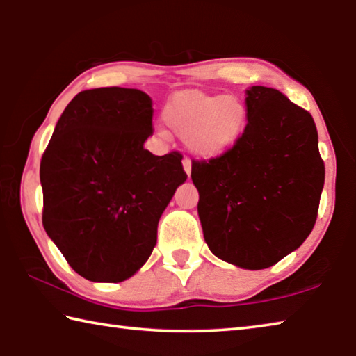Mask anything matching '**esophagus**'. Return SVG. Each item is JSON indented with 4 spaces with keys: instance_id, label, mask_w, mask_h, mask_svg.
Instances as JSON below:
<instances>
[{
    "instance_id": "1",
    "label": "esophagus",
    "mask_w": 356,
    "mask_h": 356,
    "mask_svg": "<svg viewBox=\"0 0 356 356\" xmlns=\"http://www.w3.org/2000/svg\"><path fill=\"white\" fill-rule=\"evenodd\" d=\"M182 165H184L185 174L190 177V174H191V161H190L188 159H184V160H182Z\"/></svg>"
}]
</instances>
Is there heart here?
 Returning <instances> with one entry per match:
<instances>
[{
  "label": "heart",
  "mask_w": 356,
  "mask_h": 356,
  "mask_svg": "<svg viewBox=\"0 0 356 356\" xmlns=\"http://www.w3.org/2000/svg\"><path fill=\"white\" fill-rule=\"evenodd\" d=\"M245 106L234 95L182 91L168 100L163 119L174 135L197 159L212 160L226 154L242 135Z\"/></svg>",
  "instance_id": "heart-1"
}]
</instances>
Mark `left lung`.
<instances>
[{
	"label": "left lung",
	"instance_id": "obj_1",
	"mask_svg": "<svg viewBox=\"0 0 356 356\" xmlns=\"http://www.w3.org/2000/svg\"><path fill=\"white\" fill-rule=\"evenodd\" d=\"M246 127L216 159L195 161L204 240L221 261L246 270L272 267L316 225L325 182L311 114L278 89H246Z\"/></svg>",
	"mask_w": 356,
	"mask_h": 356
}]
</instances>
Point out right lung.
Listing matches in <instances>:
<instances>
[{
  "label": "right lung",
  "mask_w": 356,
  "mask_h": 356,
  "mask_svg": "<svg viewBox=\"0 0 356 356\" xmlns=\"http://www.w3.org/2000/svg\"><path fill=\"white\" fill-rule=\"evenodd\" d=\"M152 116L140 89L81 91L42 155L45 232L89 281H125L146 264L160 216L186 180L179 152L144 149Z\"/></svg>",
  "instance_id": "obj_1"
}]
</instances>
